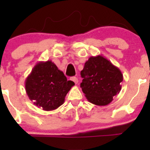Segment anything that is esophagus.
I'll use <instances>...</instances> for the list:
<instances>
[{"instance_id": "1", "label": "esophagus", "mask_w": 150, "mask_h": 150, "mask_svg": "<svg viewBox=\"0 0 150 150\" xmlns=\"http://www.w3.org/2000/svg\"><path fill=\"white\" fill-rule=\"evenodd\" d=\"M71 81H73L75 84H77L78 83V79L76 77H72V78H71Z\"/></svg>"}]
</instances>
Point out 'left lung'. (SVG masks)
<instances>
[{
  "label": "left lung",
  "instance_id": "left-lung-1",
  "mask_svg": "<svg viewBox=\"0 0 150 150\" xmlns=\"http://www.w3.org/2000/svg\"><path fill=\"white\" fill-rule=\"evenodd\" d=\"M81 75L83 78L81 88L85 96L95 105H107L121 90V71L102 55L91 57Z\"/></svg>",
  "mask_w": 150,
  "mask_h": 150
}]
</instances>
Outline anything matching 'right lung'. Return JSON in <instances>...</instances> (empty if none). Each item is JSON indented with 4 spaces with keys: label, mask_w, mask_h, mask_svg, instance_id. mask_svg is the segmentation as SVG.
<instances>
[{
    "label": "right lung",
    "mask_w": 150,
    "mask_h": 150,
    "mask_svg": "<svg viewBox=\"0 0 150 150\" xmlns=\"http://www.w3.org/2000/svg\"><path fill=\"white\" fill-rule=\"evenodd\" d=\"M75 85L51 60L39 62L25 80V90L35 106L51 111L63 104L67 93Z\"/></svg>",
    "instance_id": "add662e5"
}]
</instances>
